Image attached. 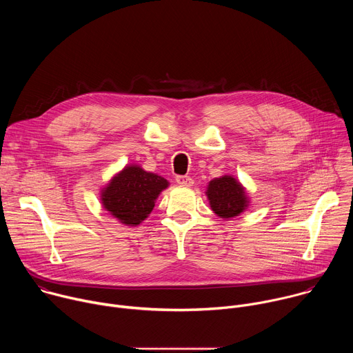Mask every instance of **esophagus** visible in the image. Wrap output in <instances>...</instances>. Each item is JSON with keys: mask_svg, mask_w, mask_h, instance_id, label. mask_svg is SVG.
I'll return each mask as SVG.
<instances>
[{"mask_svg": "<svg viewBox=\"0 0 353 353\" xmlns=\"http://www.w3.org/2000/svg\"><path fill=\"white\" fill-rule=\"evenodd\" d=\"M176 181H177V184L184 185V187L192 185V179H191L190 176H181V174H179V176H176Z\"/></svg>", "mask_w": 353, "mask_h": 353, "instance_id": "obj_1", "label": "esophagus"}]
</instances>
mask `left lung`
<instances>
[{
	"label": "left lung",
	"instance_id": "left-lung-1",
	"mask_svg": "<svg viewBox=\"0 0 353 353\" xmlns=\"http://www.w3.org/2000/svg\"><path fill=\"white\" fill-rule=\"evenodd\" d=\"M207 195L212 211L221 218H233L247 207L243 187L230 176L215 179L210 183Z\"/></svg>",
	"mask_w": 353,
	"mask_h": 353
}]
</instances>
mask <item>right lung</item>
I'll return each mask as SVG.
<instances>
[{
	"instance_id": "1",
	"label": "right lung",
	"mask_w": 353,
	"mask_h": 353,
	"mask_svg": "<svg viewBox=\"0 0 353 353\" xmlns=\"http://www.w3.org/2000/svg\"><path fill=\"white\" fill-rule=\"evenodd\" d=\"M169 185L163 177L127 166L102 192L108 211L125 225H139L155 207V199Z\"/></svg>"
}]
</instances>
